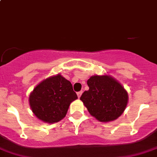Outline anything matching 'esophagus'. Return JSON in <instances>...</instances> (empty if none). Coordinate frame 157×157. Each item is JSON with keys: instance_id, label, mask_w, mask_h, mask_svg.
Segmentation results:
<instances>
[{"instance_id": "34e87169", "label": "esophagus", "mask_w": 157, "mask_h": 157, "mask_svg": "<svg viewBox=\"0 0 157 157\" xmlns=\"http://www.w3.org/2000/svg\"><path fill=\"white\" fill-rule=\"evenodd\" d=\"M77 96H78V98H80V96H81V94H82V91H78V92H77Z\"/></svg>"}]
</instances>
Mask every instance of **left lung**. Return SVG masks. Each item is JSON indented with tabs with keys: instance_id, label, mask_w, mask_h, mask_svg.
<instances>
[{
	"instance_id": "left-lung-1",
	"label": "left lung",
	"mask_w": 157,
	"mask_h": 157,
	"mask_svg": "<svg viewBox=\"0 0 157 157\" xmlns=\"http://www.w3.org/2000/svg\"><path fill=\"white\" fill-rule=\"evenodd\" d=\"M88 91L80 100L88 112L101 122L117 119L127 106L128 92L119 82L109 76H93L87 80Z\"/></svg>"
}]
</instances>
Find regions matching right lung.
<instances>
[{
    "label": "right lung",
    "instance_id": "add662e5",
    "mask_svg": "<svg viewBox=\"0 0 157 157\" xmlns=\"http://www.w3.org/2000/svg\"><path fill=\"white\" fill-rule=\"evenodd\" d=\"M77 98L73 85L60 74L38 84L29 95V105L38 119L49 124L66 117L70 103Z\"/></svg>",
    "mask_w": 157,
    "mask_h": 157
}]
</instances>
